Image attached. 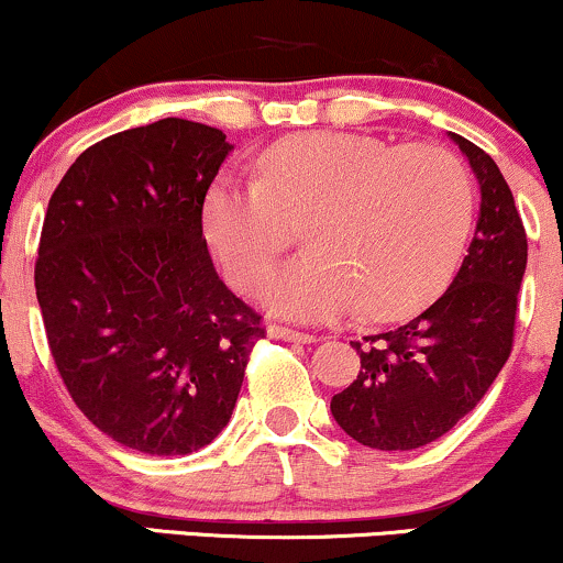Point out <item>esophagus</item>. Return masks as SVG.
Here are the masks:
<instances>
[{"label": "esophagus", "instance_id": "obj_1", "mask_svg": "<svg viewBox=\"0 0 563 563\" xmlns=\"http://www.w3.org/2000/svg\"><path fill=\"white\" fill-rule=\"evenodd\" d=\"M268 334L276 336V340H284V342H302V345H308V342H316L313 334L295 332V329H287V327H268Z\"/></svg>", "mask_w": 563, "mask_h": 563}]
</instances>
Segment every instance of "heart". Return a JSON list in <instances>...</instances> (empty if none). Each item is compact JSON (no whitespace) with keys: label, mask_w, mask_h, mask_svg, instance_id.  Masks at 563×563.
<instances>
[{"label":"heart","mask_w":563,"mask_h":563,"mask_svg":"<svg viewBox=\"0 0 563 563\" xmlns=\"http://www.w3.org/2000/svg\"><path fill=\"white\" fill-rule=\"evenodd\" d=\"M202 223L242 289L266 274L302 223L306 253L257 289L274 316L329 321L363 306L389 321L427 306L451 279L472 227V181L440 144L393 147L316 131L271 144L257 181L218 176Z\"/></svg>","instance_id":"heart-1"}]
</instances>
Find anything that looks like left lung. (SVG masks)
Returning <instances> with one entry per match:
<instances>
[{
    "label": "left lung",
    "instance_id": "obj_1",
    "mask_svg": "<svg viewBox=\"0 0 563 563\" xmlns=\"http://www.w3.org/2000/svg\"><path fill=\"white\" fill-rule=\"evenodd\" d=\"M479 184V218L451 287L424 313L353 342L355 382L332 398L334 421L376 451H413L442 438L485 398L511 355L527 234L495 161L451 134Z\"/></svg>",
    "mask_w": 563,
    "mask_h": 563
}]
</instances>
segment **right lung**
<instances>
[{
	"instance_id": "1",
	"label": "right lung",
	"mask_w": 563,
	"mask_h": 563,
	"mask_svg": "<svg viewBox=\"0 0 563 563\" xmlns=\"http://www.w3.org/2000/svg\"><path fill=\"white\" fill-rule=\"evenodd\" d=\"M231 150L223 131L163 118L81 152L46 208L33 279L52 358L86 419L131 451L213 442L263 336L202 240Z\"/></svg>"
}]
</instances>
